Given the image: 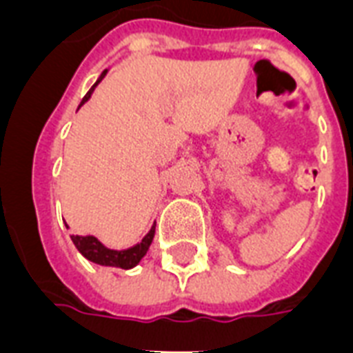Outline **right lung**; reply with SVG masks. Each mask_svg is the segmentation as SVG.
<instances>
[{
    "label": "right lung",
    "instance_id": "add662e5",
    "mask_svg": "<svg viewBox=\"0 0 353 353\" xmlns=\"http://www.w3.org/2000/svg\"><path fill=\"white\" fill-rule=\"evenodd\" d=\"M104 77H106V71L101 74V79L97 80V84H99ZM95 85L85 93V97L82 99V102H80V106H82L84 102H88V99H90L93 90H95ZM154 232H155V227H152L148 234L144 236L137 245L130 247V249H124V251L106 249V247L102 245L101 241L97 240L95 236H71V240H73L74 247H77V249H79V251L82 252L88 260H91V262L101 263V265H112V268L132 269L133 265H137V263L141 262V258L146 254L150 243H152V240H154Z\"/></svg>",
    "mask_w": 353,
    "mask_h": 353
}]
</instances>
